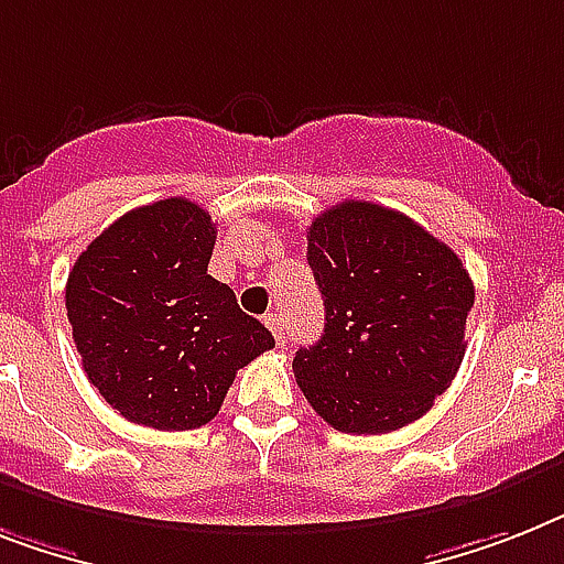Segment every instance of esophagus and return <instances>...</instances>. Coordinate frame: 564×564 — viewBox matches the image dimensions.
I'll list each match as a JSON object with an SVG mask.
<instances>
[{
  "mask_svg": "<svg viewBox=\"0 0 564 564\" xmlns=\"http://www.w3.org/2000/svg\"><path fill=\"white\" fill-rule=\"evenodd\" d=\"M264 325L271 328L273 339H276L279 346H285V325H282V316H279V314H268V316H264Z\"/></svg>",
  "mask_w": 564,
  "mask_h": 564,
  "instance_id": "1",
  "label": "esophagus"
}]
</instances>
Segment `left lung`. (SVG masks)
Returning a JSON list of instances; mask_svg holds the SVG:
<instances>
[{"label":"left lung","mask_w":564,"mask_h":564,"mask_svg":"<svg viewBox=\"0 0 564 564\" xmlns=\"http://www.w3.org/2000/svg\"><path fill=\"white\" fill-rule=\"evenodd\" d=\"M325 332L293 357L314 412L383 435L426 415L464 360L476 288L453 248L403 213L343 202L308 227Z\"/></svg>","instance_id":"8db88e82"}]
</instances>
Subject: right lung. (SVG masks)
I'll list each match as a JSON object with an SVG mask.
<instances>
[{
    "instance_id": "1",
    "label": "right lung",
    "mask_w": 564,
    "mask_h": 564,
    "mask_svg": "<svg viewBox=\"0 0 564 564\" xmlns=\"http://www.w3.org/2000/svg\"><path fill=\"white\" fill-rule=\"evenodd\" d=\"M216 225L187 198L129 209L74 262L65 311L83 369L126 421L184 432L218 415L273 334L207 273Z\"/></svg>"
}]
</instances>
